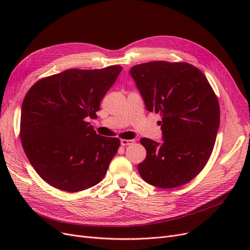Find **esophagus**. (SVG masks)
<instances>
[{
  "mask_svg": "<svg viewBox=\"0 0 250 250\" xmlns=\"http://www.w3.org/2000/svg\"><path fill=\"white\" fill-rule=\"evenodd\" d=\"M134 143H135V141H134V140H125V139H123V140H121V144H122V146L133 145Z\"/></svg>",
  "mask_w": 250,
  "mask_h": 250,
  "instance_id": "34e87169",
  "label": "esophagus"
}]
</instances>
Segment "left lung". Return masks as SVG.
<instances>
[{"mask_svg":"<svg viewBox=\"0 0 250 250\" xmlns=\"http://www.w3.org/2000/svg\"><path fill=\"white\" fill-rule=\"evenodd\" d=\"M149 111L160 113L163 143L142 138L145 160L141 177L160 188L186 185L198 175L214 149L220 106L206 76L194 65L165 61L134 65L129 71Z\"/></svg>","mask_w":250,"mask_h":250,"instance_id":"obj_1","label":"left lung"}]
</instances>
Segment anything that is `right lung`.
Returning <instances> with one entry per match:
<instances>
[{
  "label": "right lung",
  "mask_w": 250,
  "mask_h": 250,
  "mask_svg": "<svg viewBox=\"0 0 250 250\" xmlns=\"http://www.w3.org/2000/svg\"><path fill=\"white\" fill-rule=\"evenodd\" d=\"M121 65L71 69L41 79L22 103L20 139L27 158L49 186L68 192L96 186L121 145L87 122L122 72Z\"/></svg>",
  "instance_id": "1"
}]
</instances>
